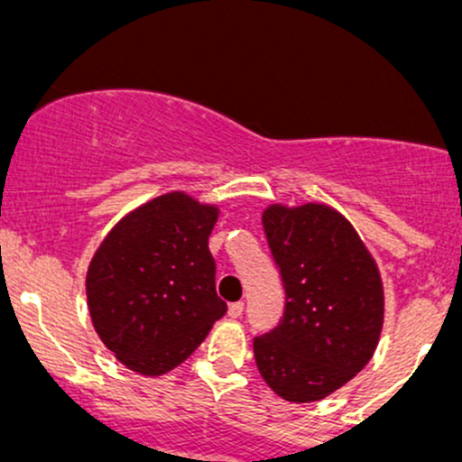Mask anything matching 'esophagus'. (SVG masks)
I'll return each instance as SVG.
<instances>
[{
	"instance_id": "esophagus-1",
	"label": "esophagus",
	"mask_w": 462,
	"mask_h": 462,
	"mask_svg": "<svg viewBox=\"0 0 462 462\" xmlns=\"http://www.w3.org/2000/svg\"><path fill=\"white\" fill-rule=\"evenodd\" d=\"M241 315H243V301H235V304L227 306V317H232V319H238Z\"/></svg>"
}]
</instances>
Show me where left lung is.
Segmentation results:
<instances>
[{
	"label": "left lung",
	"instance_id": "1",
	"mask_svg": "<svg viewBox=\"0 0 462 462\" xmlns=\"http://www.w3.org/2000/svg\"><path fill=\"white\" fill-rule=\"evenodd\" d=\"M263 227L282 275L278 328L254 338V358L275 395L319 402L374 356L384 321L378 264L358 232L326 204H272Z\"/></svg>",
	"mask_w": 462,
	"mask_h": 462
}]
</instances>
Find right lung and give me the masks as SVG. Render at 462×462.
Segmentation results:
<instances>
[{
  "mask_svg": "<svg viewBox=\"0 0 462 462\" xmlns=\"http://www.w3.org/2000/svg\"><path fill=\"white\" fill-rule=\"evenodd\" d=\"M217 217L215 204L171 190L125 215L95 252L87 272L93 328L136 374L176 369L226 315L208 249Z\"/></svg>",
  "mask_w": 462,
  "mask_h": 462,
  "instance_id": "right-lung-1",
  "label": "right lung"
}]
</instances>
